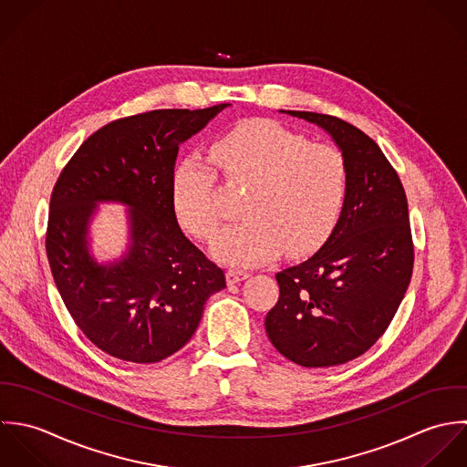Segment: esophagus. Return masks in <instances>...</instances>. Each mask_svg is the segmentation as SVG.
Wrapping results in <instances>:
<instances>
[{"instance_id":"obj_1","label":"esophagus","mask_w":467,"mask_h":467,"mask_svg":"<svg viewBox=\"0 0 467 467\" xmlns=\"http://www.w3.org/2000/svg\"><path fill=\"white\" fill-rule=\"evenodd\" d=\"M247 278H249V273H247V271H238V269H229V271H227V283H229V285L240 283V281L247 280Z\"/></svg>"}]
</instances>
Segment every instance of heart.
<instances>
[{"label": "heart", "mask_w": 467, "mask_h": 467, "mask_svg": "<svg viewBox=\"0 0 467 467\" xmlns=\"http://www.w3.org/2000/svg\"><path fill=\"white\" fill-rule=\"evenodd\" d=\"M214 161L227 182L251 187L244 216L213 242L216 260L253 267L288 256H305L334 231L348 192L345 155L330 144L310 142L280 122L256 119L225 133L214 144ZM173 209L191 234L209 240L222 220L214 170L200 157L184 159L173 175Z\"/></svg>", "instance_id": "b5f03b06"}]
</instances>
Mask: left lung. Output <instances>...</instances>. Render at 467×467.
Masks as SVG:
<instances>
[{
	"mask_svg": "<svg viewBox=\"0 0 467 467\" xmlns=\"http://www.w3.org/2000/svg\"><path fill=\"white\" fill-rule=\"evenodd\" d=\"M286 113L334 139L347 159L348 192L325 245L276 275L280 297L265 317V330L296 365H343L386 332L411 280L408 200L393 166L359 128L325 113Z\"/></svg>",
	"mask_w": 467,
	"mask_h": 467,
	"instance_id": "8db88e82",
	"label": "left lung"
}]
</instances>
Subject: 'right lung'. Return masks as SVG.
<instances>
[{"instance_id":"obj_1","label":"right lung","mask_w":467,"mask_h":467,"mask_svg":"<svg viewBox=\"0 0 467 467\" xmlns=\"http://www.w3.org/2000/svg\"><path fill=\"white\" fill-rule=\"evenodd\" d=\"M225 104L153 109L117 119L68 161L52 196L47 256L56 286L81 332L97 348L128 363H159L194 334L225 275L179 227L171 184L179 146ZM99 201L128 204L129 253L97 265L88 223Z\"/></svg>"}]
</instances>
